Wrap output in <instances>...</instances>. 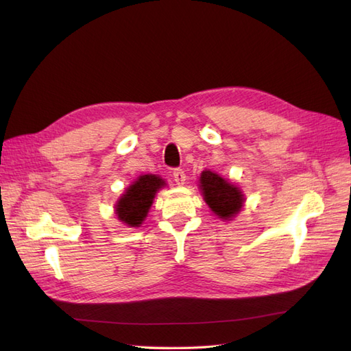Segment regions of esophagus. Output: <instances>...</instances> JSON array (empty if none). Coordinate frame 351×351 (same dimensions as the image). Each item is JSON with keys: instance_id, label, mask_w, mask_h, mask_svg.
<instances>
[{"instance_id": "obj_1", "label": "esophagus", "mask_w": 351, "mask_h": 351, "mask_svg": "<svg viewBox=\"0 0 351 351\" xmlns=\"http://www.w3.org/2000/svg\"><path fill=\"white\" fill-rule=\"evenodd\" d=\"M173 177H174L176 183H177L178 186H183V184H184V182H186V174H184V171H183L182 168H176L174 173H173Z\"/></svg>"}]
</instances>
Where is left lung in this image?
<instances>
[{
    "mask_svg": "<svg viewBox=\"0 0 351 351\" xmlns=\"http://www.w3.org/2000/svg\"><path fill=\"white\" fill-rule=\"evenodd\" d=\"M200 189L209 208L222 219H230L239 214L244 197L240 189L230 184L224 178L212 171H204L200 176Z\"/></svg>",
    "mask_w": 351,
    "mask_h": 351,
    "instance_id": "8db88e82",
    "label": "left lung"
}]
</instances>
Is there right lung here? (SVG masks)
Returning <instances> with one entry per match:
<instances>
[{
	"label": "right lung",
	"mask_w": 351,
	"mask_h": 351,
	"mask_svg": "<svg viewBox=\"0 0 351 351\" xmlns=\"http://www.w3.org/2000/svg\"><path fill=\"white\" fill-rule=\"evenodd\" d=\"M165 184L162 178L152 174L141 176L125 190L121 199L117 202L115 212L124 224L139 227L147 215L155 193Z\"/></svg>",
	"instance_id": "add662e5"
}]
</instances>
